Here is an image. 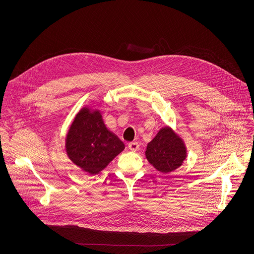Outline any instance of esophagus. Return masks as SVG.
Returning <instances> with one entry per match:
<instances>
[{"label":"esophagus","instance_id":"esophagus-1","mask_svg":"<svg viewBox=\"0 0 254 254\" xmlns=\"http://www.w3.org/2000/svg\"><path fill=\"white\" fill-rule=\"evenodd\" d=\"M127 147H128V149L131 152H136L138 150V148H139V144L136 141H131V142H129L127 144Z\"/></svg>","mask_w":254,"mask_h":254}]
</instances>
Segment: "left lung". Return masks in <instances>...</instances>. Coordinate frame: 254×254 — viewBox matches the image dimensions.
<instances>
[{
    "mask_svg": "<svg viewBox=\"0 0 254 254\" xmlns=\"http://www.w3.org/2000/svg\"><path fill=\"white\" fill-rule=\"evenodd\" d=\"M146 158L160 173L174 172L183 165L187 158L184 139L169 126L162 127L147 144Z\"/></svg>",
    "mask_w": 254,
    "mask_h": 254,
    "instance_id": "left-lung-1",
    "label": "left lung"
}]
</instances>
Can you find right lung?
<instances>
[{
	"mask_svg": "<svg viewBox=\"0 0 254 254\" xmlns=\"http://www.w3.org/2000/svg\"><path fill=\"white\" fill-rule=\"evenodd\" d=\"M125 150V143L104 125L100 110L83 106L75 115L65 137V151L81 171L96 175Z\"/></svg>",
	"mask_w": 254,
	"mask_h": 254,
	"instance_id": "obj_1",
	"label": "right lung"
}]
</instances>
